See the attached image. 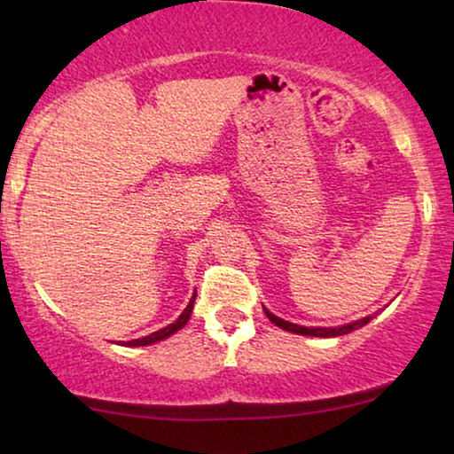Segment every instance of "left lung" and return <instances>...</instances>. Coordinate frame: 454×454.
<instances>
[{
	"label": "left lung",
	"instance_id": "1",
	"mask_svg": "<svg viewBox=\"0 0 454 454\" xmlns=\"http://www.w3.org/2000/svg\"><path fill=\"white\" fill-rule=\"evenodd\" d=\"M264 314L269 316V320L272 325H277L278 328H283V331H289V333H295V334H308V337H322V339H328V337H340V334H347L351 331H357V328H362L368 325L372 320V316H365L362 320H356V322H349V325H343V326H331V328H325V326H300V325H294V322H287L283 318H278L269 309L264 308Z\"/></svg>",
	"mask_w": 454,
	"mask_h": 454
}]
</instances>
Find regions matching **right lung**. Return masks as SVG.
Segmentation results:
<instances>
[{"label":"right lung","mask_w":454,"mask_h":454,"mask_svg":"<svg viewBox=\"0 0 454 454\" xmlns=\"http://www.w3.org/2000/svg\"><path fill=\"white\" fill-rule=\"evenodd\" d=\"M194 301H196V294L192 295L190 303H188V306H185V309H184L182 314H179V318H177L176 322H173V325H167L165 328H160V331L148 334V337L128 340L126 345H128V347H145V345H153V343H157V340H163V339H167V337H171L173 333H177L179 328H184L185 325H188V320H190V316H192V309H194Z\"/></svg>","instance_id":"right-lung-1"}]
</instances>
